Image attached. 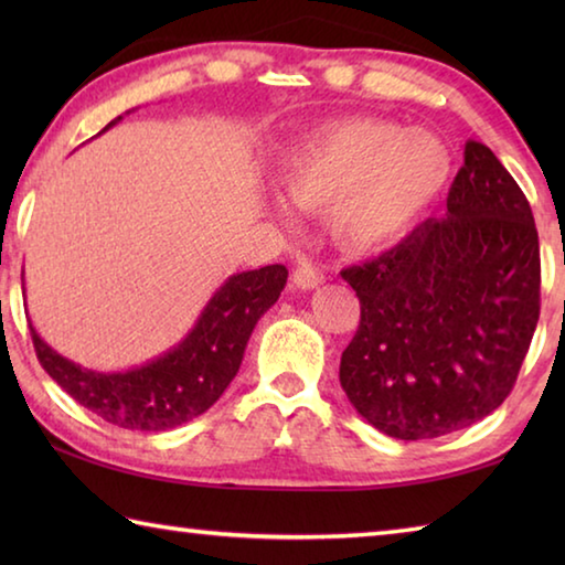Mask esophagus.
<instances>
[{
  "label": "esophagus",
  "mask_w": 565,
  "mask_h": 565,
  "mask_svg": "<svg viewBox=\"0 0 565 565\" xmlns=\"http://www.w3.org/2000/svg\"><path fill=\"white\" fill-rule=\"evenodd\" d=\"M323 279H327V276H323L319 266L311 264V262H301L299 266H296V271L291 276L294 286H296V289H301V291L317 289V286L323 284Z\"/></svg>",
  "instance_id": "34e87169"
}]
</instances>
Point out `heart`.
<instances>
[{"label":"heart","mask_w":565,"mask_h":565,"mask_svg":"<svg viewBox=\"0 0 565 565\" xmlns=\"http://www.w3.org/2000/svg\"><path fill=\"white\" fill-rule=\"evenodd\" d=\"M451 149L428 129L353 117L313 129L286 151L276 184L306 214L329 212V234L349 254L401 242L451 179Z\"/></svg>","instance_id":"1"}]
</instances>
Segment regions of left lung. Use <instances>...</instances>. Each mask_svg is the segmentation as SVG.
Masks as SVG:
<instances>
[{"mask_svg":"<svg viewBox=\"0 0 565 565\" xmlns=\"http://www.w3.org/2000/svg\"><path fill=\"white\" fill-rule=\"evenodd\" d=\"M341 276L361 321L339 379L381 434L461 431L511 394L539 323V232L529 199L481 141H466L446 216Z\"/></svg>","mask_w":565,"mask_h":565,"instance_id":"obj_1","label":"left lung"}]
</instances>
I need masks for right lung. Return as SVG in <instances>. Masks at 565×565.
Listing matches in <instances>:
<instances>
[{
  "label": "right lung",
  "instance_id": "obj_1",
  "mask_svg": "<svg viewBox=\"0 0 565 565\" xmlns=\"http://www.w3.org/2000/svg\"><path fill=\"white\" fill-rule=\"evenodd\" d=\"M121 117L109 121L111 129ZM286 266L228 276L184 339L127 371H92L64 359L30 323L36 359L76 404L129 431H169L212 408L242 366L248 337L286 286Z\"/></svg>",
  "mask_w": 565,
  "mask_h": 565
}]
</instances>
